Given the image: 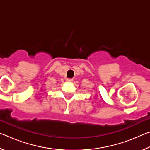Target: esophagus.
Masks as SVG:
<instances>
[{"instance_id":"1","label":"esophagus","mask_w":150,"mask_h":150,"mask_svg":"<svg viewBox=\"0 0 150 150\" xmlns=\"http://www.w3.org/2000/svg\"><path fill=\"white\" fill-rule=\"evenodd\" d=\"M73 81V79H66V81L68 83H71Z\"/></svg>"}]
</instances>
